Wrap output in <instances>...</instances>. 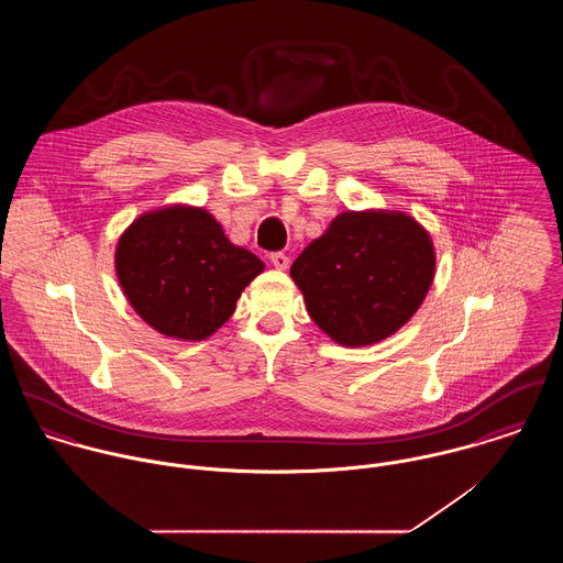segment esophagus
Listing matches in <instances>:
<instances>
[{"mask_svg": "<svg viewBox=\"0 0 563 563\" xmlns=\"http://www.w3.org/2000/svg\"><path fill=\"white\" fill-rule=\"evenodd\" d=\"M271 262H273V266L279 268V271H286V268H288V255H286L284 251L271 253Z\"/></svg>", "mask_w": 563, "mask_h": 563, "instance_id": "1", "label": "esophagus"}]
</instances>
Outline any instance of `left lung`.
<instances>
[{
    "label": "left lung",
    "mask_w": 563,
    "mask_h": 563,
    "mask_svg": "<svg viewBox=\"0 0 563 563\" xmlns=\"http://www.w3.org/2000/svg\"><path fill=\"white\" fill-rule=\"evenodd\" d=\"M435 273L427 230L395 210H346L295 260L308 312L342 346L386 340L424 301Z\"/></svg>",
    "instance_id": "8db88e82"
}]
</instances>
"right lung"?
I'll return each mask as SVG.
<instances>
[{
    "instance_id": "add662e5",
    "label": "right lung",
    "mask_w": 563,
    "mask_h": 563,
    "mask_svg": "<svg viewBox=\"0 0 563 563\" xmlns=\"http://www.w3.org/2000/svg\"><path fill=\"white\" fill-rule=\"evenodd\" d=\"M117 277L136 314L162 335L206 340L234 310L264 262L232 244L203 208L141 214L119 239Z\"/></svg>"
}]
</instances>
